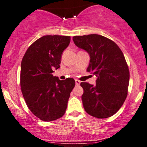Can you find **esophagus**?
<instances>
[{
    "label": "esophagus",
    "mask_w": 147,
    "mask_h": 147,
    "mask_svg": "<svg viewBox=\"0 0 147 147\" xmlns=\"http://www.w3.org/2000/svg\"><path fill=\"white\" fill-rule=\"evenodd\" d=\"M75 82H76V85H80V80H77V79H76Z\"/></svg>",
    "instance_id": "34e87169"
}]
</instances>
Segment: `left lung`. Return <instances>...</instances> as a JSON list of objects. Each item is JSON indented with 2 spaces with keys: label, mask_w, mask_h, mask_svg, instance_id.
I'll return each instance as SVG.
<instances>
[{
  "label": "left lung",
  "mask_w": 147,
  "mask_h": 147,
  "mask_svg": "<svg viewBox=\"0 0 147 147\" xmlns=\"http://www.w3.org/2000/svg\"><path fill=\"white\" fill-rule=\"evenodd\" d=\"M90 60L87 71L97 77L96 85L81 82L85 110L98 119L110 117L122 106L128 94L129 69L124 55L113 41L96 34L73 37Z\"/></svg>",
  "instance_id": "8db88e82"
}]
</instances>
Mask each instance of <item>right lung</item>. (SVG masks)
<instances>
[{"instance_id": "right-lung-1", "label": "right lung", "mask_w": 147, "mask_h": 147, "mask_svg": "<svg viewBox=\"0 0 147 147\" xmlns=\"http://www.w3.org/2000/svg\"><path fill=\"white\" fill-rule=\"evenodd\" d=\"M69 36L46 35L30 46L21 65V87L28 107L37 117L51 121L62 117L75 86L72 78L60 80L53 69L60 68Z\"/></svg>"}]
</instances>
